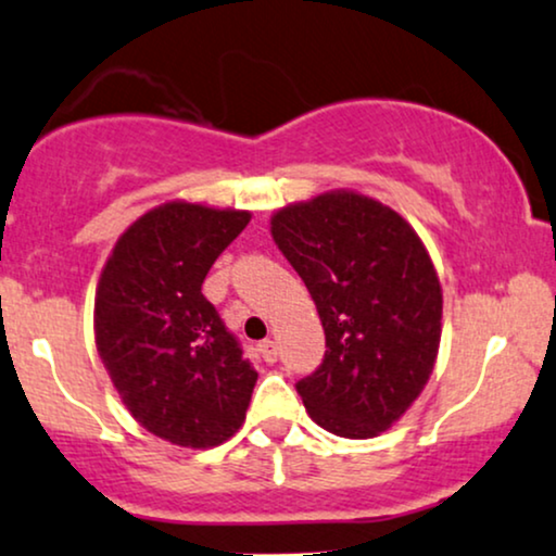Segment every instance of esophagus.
Returning a JSON list of instances; mask_svg holds the SVG:
<instances>
[{
    "label": "esophagus",
    "mask_w": 556,
    "mask_h": 556,
    "mask_svg": "<svg viewBox=\"0 0 556 556\" xmlns=\"http://www.w3.org/2000/svg\"><path fill=\"white\" fill-rule=\"evenodd\" d=\"M258 351H262V356H264L266 364L277 362V343H274L271 339H266V341L258 343Z\"/></svg>",
    "instance_id": "34e87169"
}]
</instances>
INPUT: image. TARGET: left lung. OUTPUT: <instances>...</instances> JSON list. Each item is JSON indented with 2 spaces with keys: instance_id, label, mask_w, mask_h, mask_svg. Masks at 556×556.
<instances>
[{
  "instance_id": "8db88e82",
  "label": "left lung",
  "mask_w": 556,
  "mask_h": 556,
  "mask_svg": "<svg viewBox=\"0 0 556 556\" xmlns=\"http://www.w3.org/2000/svg\"><path fill=\"white\" fill-rule=\"evenodd\" d=\"M271 238L300 274L326 330V356L298 392L343 439H375L405 416L441 341V282L403 215L330 189L271 215Z\"/></svg>"
}]
</instances>
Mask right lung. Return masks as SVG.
I'll return each instance as SVG.
<instances>
[{
    "label": "right lung",
    "mask_w": 556,
    "mask_h": 556,
    "mask_svg": "<svg viewBox=\"0 0 556 556\" xmlns=\"http://www.w3.org/2000/svg\"><path fill=\"white\" fill-rule=\"evenodd\" d=\"M249 210L172 200L140 215L104 264L94 341L123 405L185 448L243 426L256 369L202 294L210 266L249 226Z\"/></svg>",
    "instance_id": "obj_1"
}]
</instances>
